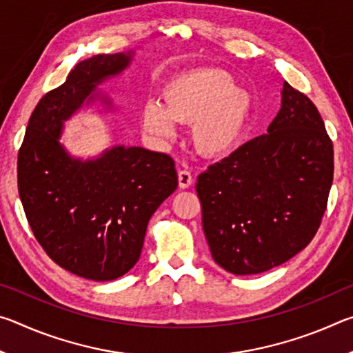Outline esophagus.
Wrapping results in <instances>:
<instances>
[{"label": "esophagus", "instance_id": "34e87169", "mask_svg": "<svg viewBox=\"0 0 353 353\" xmlns=\"http://www.w3.org/2000/svg\"><path fill=\"white\" fill-rule=\"evenodd\" d=\"M193 185V177H191V172L188 170H181L179 171V187L181 188H188Z\"/></svg>", "mask_w": 353, "mask_h": 353}]
</instances>
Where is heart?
Masks as SVG:
<instances>
[{
  "instance_id": "1",
  "label": "heart",
  "mask_w": 353,
  "mask_h": 353,
  "mask_svg": "<svg viewBox=\"0 0 353 353\" xmlns=\"http://www.w3.org/2000/svg\"><path fill=\"white\" fill-rule=\"evenodd\" d=\"M163 107L146 103L141 124L159 139H174V121L193 124L196 151L208 159L229 155L246 134L252 117V98L234 87L229 74L218 70H196L179 74L162 92Z\"/></svg>"
}]
</instances>
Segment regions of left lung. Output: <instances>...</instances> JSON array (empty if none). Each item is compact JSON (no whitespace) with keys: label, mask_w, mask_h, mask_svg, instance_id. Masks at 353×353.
Listing matches in <instances>:
<instances>
[{"label":"left lung","mask_w":353,"mask_h":353,"mask_svg":"<svg viewBox=\"0 0 353 353\" xmlns=\"http://www.w3.org/2000/svg\"><path fill=\"white\" fill-rule=\"evenodd\" d=\"M333 182V143L312 99L283 82L268 134L201 172L196 183L213 260L235 276L270 271L318 232Z\"/></svg>","instance_id":"1"}]
</instances>
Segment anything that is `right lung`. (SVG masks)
I'll list each match as a JSON object with an SVG mask.
<instances>
[{
    "label": "right lung",
    "mask_w": 353,
    "mask_h": 353,
    "mask_svg": "<svg viewBox=\"0 0 353 353\" xmlns=\"http://www.w3.org/2000/svg\"><path fill=\"white\" fill-rule=\"evenodd\" d=\"M129 62L117 52L77 63L39 101L19 151V193L35 240L63 270L94 282L121 277L139 261L149 219L177 188L168 154L115 146L82 162L59 143L65 119Z\"/></svg>",
    "instance_id": "1"
}]
</instances>
